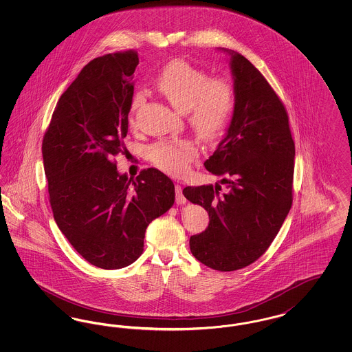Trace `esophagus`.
I'll list each match as a JSON object with an SVG mask.
<instances>
[{"mask_svg":"<svg viewBox=\"0 0 352 352\" xmlns=\"http://www.w3.org/2000/svg\"><path fill=\"white\" fill-rule=\"evenodd\" d=\"M175 201L177 204H184L186 198L182 194V186L181 184H175Z\"/></svg>","mask_w":352,"mask_h":352,"instance_id":"obj_1","label":"esophagus"}]
</instances>
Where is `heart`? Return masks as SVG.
<instances>
[{"label":"heart","mask_w":352,"mask_h":352,"mask_svg":"<svg viewBox=\"0 0 352 352\" xmlns=\"http://www.w3.org/2000/svg\"><path fill=\"white\" fill-rule=\"evenodd\" d=\"M155 88L178 111H190L192 126L206 140L220 137L234 113L232 87L224 80H211L206 71L182 59L170 62L158 74ZM142 102V94L134 95L131 122L134 111ZM197 155L198 149L190 140L160 141L148 148V158L153 165L177 177L184 175Z\"/></svg>","instance_id":"obj_1"}]
</instances>
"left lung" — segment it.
<instances>
[{
  "mask_svg": "<svg viewBox=\"0 0 352 352\" xmlns=\"http://www.w3.org/2000/svg\"><path fill=\"white\" fill-rule=\"evenodd\" d=\"M231 59L234 108L224 138L204 162L227 184L184 188L186 199L210 217L201 234L190 237L194 257L208 268H245L268 250L293 201L294 141L284 104L261 72L241 54Z\"/></svg>",
  "mask_w": 352,
  "mask_h": 352,
  "instance_id": "1",
  "label": "left lung"
}]
</instances>
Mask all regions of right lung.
<instances>
[{"label": "right lung", "mask_w": 352, "mask_h": 352, "mask_svg": "<svg viewBox=\"0 0 352 352\" xmlns=\"http://www.w3.org/2000/svg\"><path fill=\"white\" fill-rule=\"evenodd\" d=\"M138 62L132 50L91 60L60 96L42 142L54 219L75 251L101 269L134 263L146 227L175 199L160 170L128 178L113 161L124 151Z\"/></svg>", "instance_id": "right-lung-1"}]
</instances>
